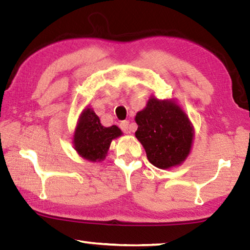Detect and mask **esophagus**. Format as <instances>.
Here are the masks:
<instances>
[{"instance_id": "esophagus-1", "label": "esophagus", "mask_w": 250, "mask_h": 250, "mask_svg": "<svg viewBox=\"0 0 250 250\" xmlns=\"http://www.w3.org/2000/svg\"><path fill=\"white\" fill-rule=\"evenodd\" d=\"M120 128L122 129V131L125 133H130L131 132V128H130V124L129 121H122L120 124Z\"/></svg>"}]
</instances>
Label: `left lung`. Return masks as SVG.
Instances as JSON below:
<instances>
[{
    "mask_svg": "<svg viewBox=\"0 0 250 250\" xmlns=\"http://www.w3.org/2000/svg\"><path fill=\"white\" fill-rule=\"evenodd\" d=\"M135 138L154 167L162 170L179 167L189 155L194 126L176 99L151 96L146 108L135 115Z\"/></svg>",
    "mask_w": 250,
    "mask_h": 250,
    "instance_id": "8db88e82",
    "label": "left lung"
}]
</instances>
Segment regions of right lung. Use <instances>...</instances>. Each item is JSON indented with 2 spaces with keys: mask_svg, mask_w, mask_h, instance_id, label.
Listing matches in <instances>:
<instances>
[{
  "mask_svg": "<svg viewBox=\"0 0 250 250\" xmlns=\"http://www.w3.org/2000/svg\"><path fill=\"white\" fill-rule=\"evenodd\" d=\"M124 134L117 125L104 126L89 105L83 110L76 125L73 145L83 159L101 162L105 159L111 141Z\"/></svg>",
  "mask_w": 250,
  "mask_h": 250,
  "instance_id": "right-lung-1",
  "label": "right lung"
}]
</instances>
